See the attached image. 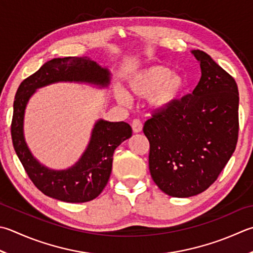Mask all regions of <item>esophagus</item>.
I'll use <instances>...</instances> for the list:
<instances>
[{
  "label": "esophagus",
  "mask_w": 253,
  "mask_h": 253,
  "mask_svg": "<svg viewBox=\"0 0 253 253\" xmlns=\"http://www.w3.org/2000/svg\"><path fill=\"white\" fill-rule=\"evenodd\" d=\"M131 128L133 132H140L142 130V123L139 120H133L131 122Z\"/></svg>",
  "instance_id": "1"
}]
</instances>
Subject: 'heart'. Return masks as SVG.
<instances>
[{"mask_svg": "<svg viewBox=\"0 0 253 253\" xmlns=\"http://www.w3.org/2000/svg\"><path fill=\"white\" fill-rule=\"evenodd\" d=\"M184 85V78L165 66L141 69L128 80V88L133 96H150L151 103L157 107L169 105L180 95ZM116 97L121 103L128 102V94L122 88L116 90Z\"/></svg>", "mask_w": 253, "mask_h": 253, "instance_id": "1", "label": "heart"}]
</instances>
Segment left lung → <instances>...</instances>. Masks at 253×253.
Segmentation results:
<instances>
[{
  "mask_svg": "<svg viewBox=\"0 0 253 253\" xmlns=\"http://www.w3.org/2000/svg\"><path fill=\"white\" fill-rule=\"evenodd\" d=\"M202 77L192 93L157 108L143 126L152 180L166 194L190 197L214 183L234 153L239 132L235 79L210 54L193 51Z\"/></svg>",
  "mask_w": 253,
  "mask_h": 253,
  "instance_id": "obj_1",
  "label": "left lung"
}]
</instances>
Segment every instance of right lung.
Segmentation results:
<instances>
[{"instance_id":"add662e5","label":"right lung","mask_w":253,"mask_h":253,"mask_svg":"<svg viewBox=\"0 0 253 253\" xmlns=\"http://www.w3.org/2000/svg\"><path fill=\"white\" fill-rule=\"evenodd\" d=\"M58 81H81L106 86L110 72L87 58H54L25 79L14 100L11 135L15 152L25 171L44 195L67 203H84L101 194L112 172L113 153L131 137V127L125 122L98 121L87 149L76 166L68 170L52 171L39 165L28 150L23 135L26 104L35 90Z\"/></svg>"}]
</instances>
